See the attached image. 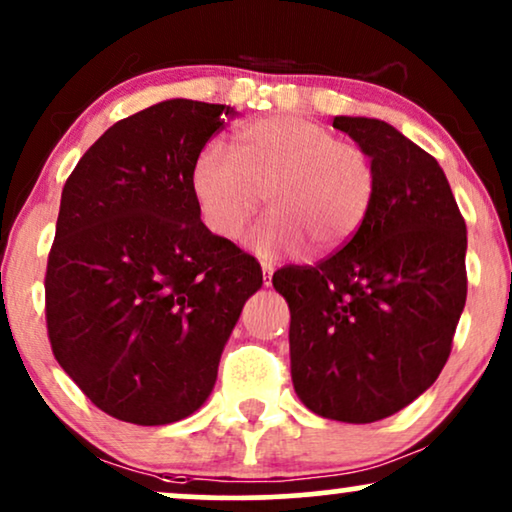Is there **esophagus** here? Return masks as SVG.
I'll list each match as a JSON object with an SVG mask.
<instances>
[{
  "mask_svg": "<svg viewBox=\"0 0 512 512\" xmlns=\"http://www.w3.org/2000/svg\"><path fill=\"white\" fill-rule=\"evenodd\" d=\"M261 268H263V284H265V287H270V284H272V272H275V265L268 263V261H263Z\"/></svg>",
  "mask_w": 512,
  "mask_h": 512,
  "instance_id": "obj_1",
  "label": "esophagus"
}]
</instances>
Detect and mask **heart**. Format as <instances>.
<instances>
[{
    "label": "heart",
    "mask_w": 512,
    "mask_h": 512,
    "mask_svg": "<svg viewBox=\"0 0 512 512\" xmlns=\"http://www.w3.org/2000/svg\"><path fill=\"white\" fill-rule=\"evenodd\" d=\"M211 232L235 240L265 204L272 214L249 235L258 256L296 254L305 242L331 251L353 240L376 199L378 174L362 145L294 115L265 117L237 131L235 152L209 141L190 171Z\"/></svg>",
    "instance_id": "b5f03b06"
}]
</instances>
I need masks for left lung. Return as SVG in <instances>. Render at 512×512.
<instances>
[{
	"label": "left lung",
	"mask_w": 512,
	"mask_h": 512,
	"mask_svg": "<svg viewBox=\"0 0 512 512\" xmlns=\"http://www.w3.org/2000/svg\"><path fill=\"white\" fill-rule=\"evenodd\" d=\"M369 152L378 190L353 240L272 287L291 310L296 395L317 416L374 423L426 393L449 360L468 294L466 221L433 155L395 126L334 117Z\"/></svg>",
	"instance_id": "obj_1"
}]
</instances>
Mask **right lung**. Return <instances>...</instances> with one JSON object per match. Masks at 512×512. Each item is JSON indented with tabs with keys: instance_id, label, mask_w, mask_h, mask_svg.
<instances>
[{
	"instance_id": "obj_1",
	"label": "right lung",
	"mask_w": 512,
	"mask_h": 512,
	"mask_svg": "<svg viewBox=\"0 0 512 512\" xmlns=\"http://www.w3.org/2000/svg\"><path fill=\"white\" fill-rule=\"evenodd\" d=\"M230 105L174 98L119 119L68 176L46 263L53 357L105 414L167 426L207 402L251 254L199 218L190 171Z\"/></svg>"
}]
</instances>
